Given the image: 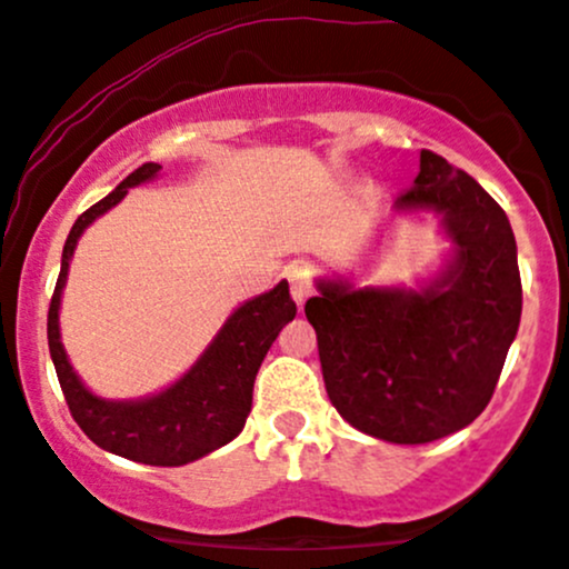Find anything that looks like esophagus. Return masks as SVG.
Instances as JSON below:
<instances>
[{
    "label": "esophagus",
    "instance_id": "34e87169",
    "mask_svg": "<svg viewBox=\"0 0 569 569\" xmlns=\"http://www.w3.org/2000/svg\"><path fill=\"white\" fill-rule=\"evenodd\" d=\"M286 278H289L291 297L297 305H305V299L312 293V270L302 262L286 267Z\"/></svg>",
    "mask_w": 569,
    "mask_h": 569
}]
</instances>
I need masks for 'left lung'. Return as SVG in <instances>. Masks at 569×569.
<instances>
[{"mask_svg":"<svg viewBox=\"0 0 569 569\" xmlns=\"http://www.w3.org/2000/svg\"><path fill=\"white\" fill-rule=\"evenodd\" d=\"M398 211H436L455 257L420 291L318 280L305 305L326 393L352 428L428 443L487 409L521 318V278L506 211L466 171L422 149Z\"/></svg>","mask_w":569,"mask_h":569,"instance_id":"left-lung-1","label":"left lung"}]
</instances>
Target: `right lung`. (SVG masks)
<instances>
[{
  "label": "right lung",
  "instance_id": "1",
  "mask_svg": "<svg viewBox=\"0 0 569 569\" xmlns=\"http://www.w3.org/2000/svg\"><path fill=\"white\" fill-rule=\"evenodd\" d=\"M158 162H143L114 192L90 206L71 227L63 246L61 272L48 310V345L53 356L58 382L67 398L71 417L90 441L143 466H187L198 457L230 443L246 426L251 411L253 380L267 350L286 323L297 316L289 283L280 280L272 291L248 299L227 318L221 331L202 352L200 361L179 382L158 396L141 401H107L90 393L71 369L58 331V307L67 283L69 259L84 227L107 213L128 194L130 187L143 184L160 173Z\"/></svg>",
  "mask_w": 569,
  "mask_h": 569
}]
</instances>
